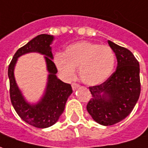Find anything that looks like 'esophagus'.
Masks as SVG:
<instances>
[{"label": "esophagus", "mask_w": 148, "mask_h": 148, "mask_svg": "<svg viewBox=\"0 0 148 148\" xmlns=\"http://www.w3.org/2000/svg\"><path fill=\"white\" fill-rule=\"evenodd\" d=\"M77 88H79V85H77V83H72V89L73 90H76Z\"/></svg>", "instance_id": "esophagus-1"}]
</instances>
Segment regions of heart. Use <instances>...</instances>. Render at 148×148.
<instances>
[{
	"label": "heart",
	"instance_id": "b5f03b06",
	"mask_svg": "<svg viewBox=\"0 0 148 148\" xmlns=\"http://www.w3.org/2000/svg\"><path fill=\"white\" fill-rule=\"evenodd\" d=\"M53 61L64 79H73L75 69L78 68L79 77L85 84L97 86L112 73L115 57L108 45L81 41L68 45L62 54L55 55Z\"/></svg>",
	"mask_w": 148,
	"mask_h": 148
}]
</instances>
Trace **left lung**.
Returning <instances> with one entry per match:
<instances>
[{"label":"left lung","instance_id":"8db88e82","mask_svg":"<svg viewBox=\"0 0 148 148\" xmlns=\"http://www.w3.org/2000/svg\"><path fill=\"white\" fill-rule=\"evenodd\" d=\"M117 58L116 71L99 86H90L86 110L94 120L111 126L127 117L140 95L139 64L130 50L108 41Z\"/></svg>","mask_w":148,"mask_h":148}]
</instances>
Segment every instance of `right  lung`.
<instances>
[{"mask_svg":"<svg viewBox=\"0 0 148 148\" xmlns=\"http://www.w3.org/2000/svg\"><path fill=\"white\" fill-rule=\"evenodd\" d=\"M53 35L40 34L33 38L26 45L18 49L9 64L8 76L10 86V99L17 114L28 124L38 128H46L56 123L63 113L68 98L72 94V87L57 77L55 64L53 62ZM29 52H38L44 55L48 71V77L44 93L40 99L31 103L24 98L17 86L14 70L18 58Z\"/></svg>","mask_w":148,"mask_h":148,"instance_id":"obj_1","label":"right lung"}]
</instances>
